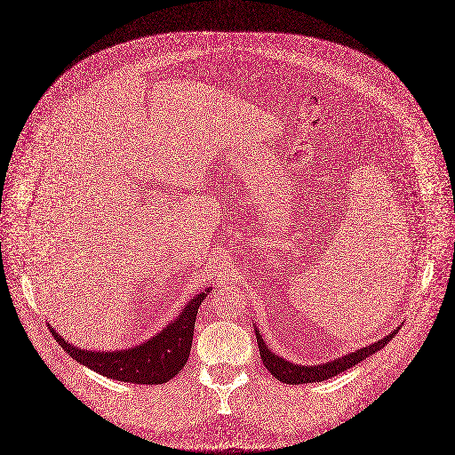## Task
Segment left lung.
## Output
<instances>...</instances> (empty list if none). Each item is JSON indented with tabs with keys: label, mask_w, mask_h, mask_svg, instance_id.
<instances>
[{
	"label": "left lung",
	"mask_w": 455,
	"mask_h": 455,
	"mask_svg": "<svg viewBox=\"0 0 455 455\" xmlns=\"http://www.w3.org/2000/svg\"><path fill=\"white\" fill-rule=\"evenodd\" d=\"M254 331H256V341H258V348H259V355H261V360H263L265 367L272 372V376L275 379H279L280 383H283V385H308V383H320V381L331 379V378L348 371L358 362L365 360L367 356L374 355L376 351L385 348V345H387L395 338V334L398 332V329H395L383 339H379V341H376V343H372L365 348L351 351L348 355L334 358L331 362L318 363V365H299V363H292L287 358H282L279 355H275L274 351L268 348V345L263 341L256 325H254Z\"/></svg>",
	"instance_id": "8db88e82"
}]
</instances>
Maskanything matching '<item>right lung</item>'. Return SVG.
<instances>
[{
  "label": "right lung",
  "instance_id": "right-lung-1",
  "mask_svg": "<svg viewBox=\"0 0 455 455\" xmlns=\"http://www.w3.org/2000/svg\"><path fill=\"white\" fill-rule=\"evenodd\" d=\"M208 292L210 289H204L196 294L163 331L126 350H84L66 341L50 323L48 329L74 360L100 376L133 385H163L180 374L188 360L196 316Z\"/></svg>",
  "mask_w": 455,
  "mask_h": 455
}]
</instances>
